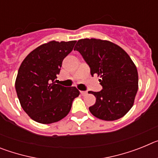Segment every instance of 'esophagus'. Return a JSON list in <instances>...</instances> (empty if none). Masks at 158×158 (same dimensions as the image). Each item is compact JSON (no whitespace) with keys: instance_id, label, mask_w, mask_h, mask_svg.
I'll return each instance as SVG.
<instances>
[{"instance_id":"1","label":"esophagus","mask_w":158,"mask_h":158,"mask_svg":"<svg viewBox=\"0 0 158 158\" xmlns=\"http://www.w3.org/2000/svg\"><path fill=\"white\" fill-rule=\"evenodd\" d=\"M81 94L82 96H86V95L88 94V93L86 91H81Z\"/></svg>"}]
</instances>
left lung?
Listing matches in <instances>:
<instances>
[{
	"instance_id": "obj_1",
	"label": "left lung",
	"mask_w": 158,
	"mask_h": 158,
	"mask_svg": "<svg viewBox=\"0 0 158 158\" xmlns=\"http://www.w3.org/2000/svg\"><path fill=\"white\" fill-rule=\"evenodd\" d=\"M90 68L91 75L97 74L103 89L89 91L96 103L89 111L96 118L116 120L130 111L139 89V75L135 65L120 47L107 40L83 39L74 47Z\"/></svg>"
}]
</instances>
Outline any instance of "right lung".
Returning a JSON list of instances; mask_svg holds the SVG:
<instances>
[{
    "label": "right lung",
    "instance_id": "right-lung-1",
    "mask_svg": "<svg viewBox=\"0 0 158 158\" xmlns=\"http://www.w3.org/2000/svg\"><path fill=\"white\" fill-rule=\"evenodd\" d=\"M75 43L51 41L43 44L19 66L15 83L18 99L23 111L35 122L49 124L61 120L80 94L76 87H65L55 81L62 61Z\"/></svg>",
    "mask_w": 158,
    "mask_h": 158
}]
</instances>
